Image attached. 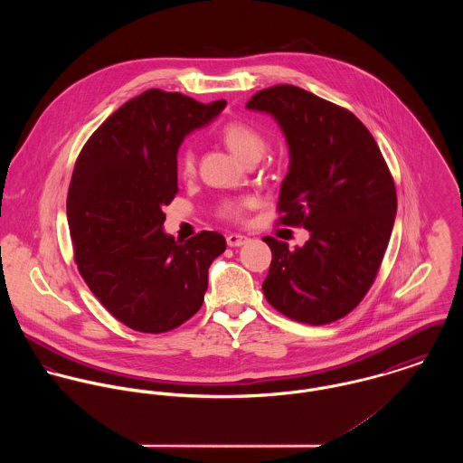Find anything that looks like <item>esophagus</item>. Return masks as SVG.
<instances>
[{
	"instance_id": "obj_1",
	"label": "esophagus",
	"mask_w": 463,
	"mask_h": 463,
	"mask_svg": "<svg viewBox=\"0 0 463 463\" xmlns=\"http://www.w3.org/2000/svg\"><path fill=\"white\" fill-rule=\"evenodd\" d=\"M226 242H228L230 248H239V246H244L248 242V237L241 235V233H230L226 237Z\"/></svg>"
}]
</instances>
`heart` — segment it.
<instances>
[{
    "mask_svg": "<svg viewBox=\"0 0 463 463\" xmlns=\"http://www.w3.org/2000/svg\"><path fill=\"white\" fill-rule=\"evenodd\" d=\"M221 138L228 146V149L237 158H241L242 162L259 160L264 155L265 146H267L264 133L259 132L255 127H251L244 121H232V123L224 125L222 130H221ZM178 171L184 178H191L194 175L196 158H194V153L191 149H185L180 155ZM246 204H248L246 201H226L222 204L221 212L226 217L239 219L242 215V210H244Z\"/></svg>",
    "mask_w": 463,
    "mask_h": 463,
    "instance_id": "obj_1",
    "label": "heart"
}]
</instances>
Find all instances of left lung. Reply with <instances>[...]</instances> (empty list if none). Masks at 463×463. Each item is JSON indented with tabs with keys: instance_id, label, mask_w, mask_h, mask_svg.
<instances>
[{
	"instance_id": "obj_1",
	"label": "left lung",
	"mask_w": 463,
	"mask_h": 463,
	"mask_svg": "<svg viewBox=\"0 0 463 463\" xmlns=\"http://www.w3.org/2000/svg\"><path fill=\"white\" fill-rule=\"evenodd\" d=\"M246 109L269 114L288 146L279 224L310 233L296 250L264 237L272 251L265 299L294 321L328 325L364 299L378 274L396 219L394 180L362 121L305 89H265Z\"/></svg>"
}]
</instances>
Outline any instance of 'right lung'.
<instances>
[{
  "label": "right lung",
  "mask_w": 463,
  "mask_h": 463,
  "mask_svg": "<svg viewBox=\"0 0 463 463\" xmlns=\"http://www.w3.org/2000/svg\"><path fill=\"white\" fill-rule=\"evenodd\" d=\"M224 107L149 89L92 133L76 160L67 194L74 260L92 294L132 330L164 333L191 319L208 267L226 250L217 232L176 242L162 210L178 193L184 138Z\"/></svg>",
  "instance_id": "1"
}]
</instances>
